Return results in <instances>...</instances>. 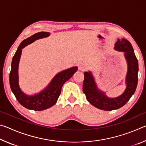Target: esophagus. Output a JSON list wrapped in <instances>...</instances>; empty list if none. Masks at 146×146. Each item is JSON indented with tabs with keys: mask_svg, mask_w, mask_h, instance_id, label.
Listing matches in <instances>:
<instances>
[{
	"mask_svg": "<svg viewBox=\"0 0 146 146\" xmlns=\"http://www.w3.org/2000/svg\"><path fill=\"white\" fill-rule=\"evenodd\" d=\"M86 70V68L83 65H79L78 66V70L80 71H84Z\"/></svg>",
	"mask_w": 146,
	"mask_h": 146,
	"instance_id": "1",
	"label": "esophagus"
}]
</instances>
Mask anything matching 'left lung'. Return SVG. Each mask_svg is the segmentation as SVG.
<instances>
[{
  "mask_svg": "<svg viewBox=\"0 0 146 146\" xmlns=\"http://www.w3.org/2000/svg\"><path fill=\"white\" fill-rule=\"evenodd\" d=\"M114 49L124 53L127 64V71L125 76L126 88L122 95L116 98L107 97L104 92L98 89L92 73L90 71L84 73L83 91L88 101L95 107L105 111L117 110L124 106L135 92L138 84V63L131 44L126 39L120 40L118 38Z\"/></svg>",
  "mask_w": 146,
  "mask_h": 146,
  "instance_id": "obj_1",
  "label": "left lung"
}]
</instances>
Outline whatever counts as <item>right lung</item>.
I'll use <instances>...</instances> for the list:
<instances>
[{
  "label": "right lung",
  "mask_w": 146,
  "mask_h": 146,
  "mask_svg": "<svg viewBox=\"0 0 146 146\" xmlns=\"http://www.w3.org/2000/svg\"><path fill=\"white\" fill-rule=\"evenodd\" d=\"M48 32H38L24 40L20 44L11 62L9 73V84L12 92L21 104L28 110L42 111L55 105L60 95L61 89L64 83L68 80L78 70L73 67L58 73L54 76L49 85L40 93L34 95H28L22 91L19 84V64L22 49L37 39L49 36Z\"/></svg>",
  "instance_id": "right-lung-1"
}]
</instances>
